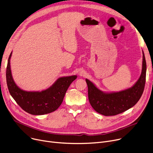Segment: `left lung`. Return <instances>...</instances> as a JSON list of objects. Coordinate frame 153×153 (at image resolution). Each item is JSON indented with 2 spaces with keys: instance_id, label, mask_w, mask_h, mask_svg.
I'll return each mask as SVG.
<instances>
[{
  "instance_id": "1",
  "label": "left lung",
  "mask_w": 153,
  "mask_h": 153,
  "mask_svg": "<svg viewBox=\"0 0 153 153\" xmlns=\"http://www.w3.org/2000/svg\"><path fill=\"white\" fill-rule=\"evenodd\" d=\"M146 73V62L143 51L141 74L138 81L130 88L119 92H105L86 79L88 97L91 106L99 114L105 116L116 115L133 107L138 102L144 91Z\"/></svg>"
}]
</instances>
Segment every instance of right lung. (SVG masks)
<instances>
[{"instance_id": "add662e5", "label": "right lung", "mask_w": 153, "mask_h": 153, "mask_svg": "<svg viewBox=\"0 0 153 153\" xmlns=\"http://www.w3.org/2000/svg\"><path fill=\"white\" fill-rule=\"evenodd\" d=\"M11 52L8 59L6 80L8 89L13 99L27 113L42 115L57 110L61 105L64 95L76 75L61 77L47 89L39 91H25L21 89L13 81L10 69Z\"/></svg>"}]
</instances>
